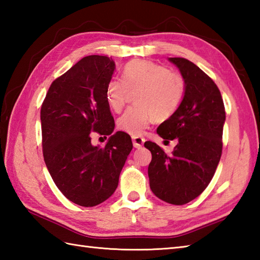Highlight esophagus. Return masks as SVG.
<instances>
[{
    "mask_svg": "<svg viewBox=\"0 0 260 260\" xmlns=\"http://www.w3.org/2000/svg\"><path fill=\"white\" fill-rule=\"evenodd\" d=\"M132 140H133V145H134V147H136V148L142 147L143 144H144V142H145L144 137L139 136V135H137V136H133V137H132Z\"/></svg>",
    "mask_w": 260,
    "mask_h": 260,
    "instance_id": "1",
    "label": "esophagus"
}]
</instances>
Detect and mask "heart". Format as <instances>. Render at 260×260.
I'll list each match as a JSON object with an SVG mask.
<instances>
[{
  "mask_svg": "<svg viewBox=\"0 0 260 260\" xmlns=\"http://www.w3.org/2000/svg\"><path fill=\"white\" fill-rule=\"evenodd\" d=\"M131 92H137V106L127 109L117 120V127L129 135L144 133L153 120L172 118L183 104L186 81L183 76L163 64L147 60H133L125 66L123 79L113 78L106 87L109 108L119 113Z\"/></svg>",
  "mask_w": 260,
  "mask_h": 260,
  "instance_id": "b5f03b06",
  "label": "heart"
}]
</instances>
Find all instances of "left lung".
<instances>
[{
    "label": "left lung",
    "mask_w": 260,
    "mask_h": 260,
    "mask_svg": "<svg viewBox=\"0 0 260 260\" xmlns=\"http://www.w3.org/2000/svg\"><path fill=\"white\" fill-rule=\"evenodd\" d=\"M186 81L183 104L172 118L157 127L164 140H178L168 155L156 143L144 146L152 153L148 179L152 192L161 200L182 206L206 190L222 154L224 105L218 86L190 60L170 58Z\"/></svg>",
    "instance_id": "8db88e82"
}]
</instances>
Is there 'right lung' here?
Wrapping results in <instances>:
<instances>
[{"mask_svg": "<svg viewBox=\"0 0 260 260\" xmlns=\"http://www.w3.org/2000/svg\"><path fill=\"white\" fill-rule=\"evenodd\" d=\"M114 70L115 62L107 56L82 58L52 81L41 106L48 171L62 194L81 207H95L113 194L133 148L125 132L112 134L115 120L106 87ZM96 133L111 135L104 148L91 144Z\"/></svg>", "mask_w": 260, "mask_h": 260, "instance_id": "add662e5", "label": "right lung"}]
</instances>
